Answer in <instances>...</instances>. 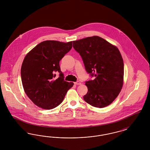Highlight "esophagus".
Instances as JSON below:
<instances>
[{
	"label": "esophagus",
	"instance_id": "obj_1",
	"mask_svg": "<svg viewBox=\"0 0 150 150\" xmlns=\"http://www.w3.org/2000/svg\"><path fill=\"white\" fill-rule=\"evenodd\" d=\"M74 84H75V85H80L81 83L80 81H76V82L74 83Z\"/></svg>",
	"mask_w": 150,
	"mask_h": 150
}]
</instances>
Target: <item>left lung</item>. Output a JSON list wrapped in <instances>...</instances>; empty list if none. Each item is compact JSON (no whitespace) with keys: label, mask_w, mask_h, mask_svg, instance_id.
Masks as SVG:
<instances>
[{"label":"left lung","mask_w":150,"mask_h":150,"mask_svg":"<svg viewBox=\"0 0 150 150\" xmlns=\"http://www.w3.org/2000/svg\"><path fill=\"white\" fill-rule=\"evenodd\" d=\"M86 71L93 80L86 82L88 92L83 98L92 106L103 108L117 97L123 85L124 62L118 48L98 36L73 41Z\"/></svg>","instance_id":"left-lung-1"}]
</instances>
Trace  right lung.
I'll list each match as a JSON object with an SVG mask.
<instances>
[{
  "label": "right lung",
  "instance_id": "right-lung-1",
  "mask_svg": "<svg viewBox=\"0 0 150 150\" xmlns=\"http://www.w3.org/2000/svg\"><path fill=\"white\" fill-rule=\"evenodd\" d=\"M72 42L46 40L38 44L25 57L21 69L25 92L38 107L50 110L59 105L74 85L64 80L59 61L71 50ZM60 73L54 79V73Z\"/></svg>",
  "mask_w": 150,
  "mask_h": 150
}]
</instances>
